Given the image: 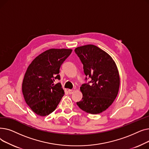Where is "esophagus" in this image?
I'll return each mask as SVG.
<instances>
[{"label":"esophagus","instance_id":"34e87169","mask_svg":"<svg viewBox=\"0 0 149 149\" xmlns=\"http://www.w3.org/2000/svg\"><path fill=\"white\" fill-rule=\"evenodd\" d=\"M74 91H75V90H74V89H69V90H68V92H69V94H72V93H74Z\"/></svg>","mask_w":149,"mask_h":149}]
</instances>
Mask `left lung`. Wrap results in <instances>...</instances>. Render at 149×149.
I'll use <instances>...</instances> for the list:
<instances>
[{"mask_svg": "<svg viewBox=\"0 0 149 149\" xmlns=\"http://www.w3.org/2000/svg\"><path fill=\"white\" fill-rule=\"evenodd\" d=\"M75 52L83 65L85 80L91 79L80 87L83 98L77 104L87 113L103 112L112 104L119 91L115 63L107 53L93 45L78 47Z\"/></svg>", "mask_w": 149, "mask_h": 149, "instance_id": "8db88e82", "label": "left lung"}]
</instances>
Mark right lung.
I'll use <instances>...</instances> for the list:
<instances>
[{
    "label": "right lung",
    "mask_w": 149,
    "mask_h": 149,
    "mask_svg": "<svg viewBox=\"0 0 149 149\" xmlns=\"http://www.w3.org/2000/svg\"><path fill=\"white\" fill-rule=\"evenodd\" d=\"M72 49H51L36 57L29 65L22 83L26 104L36 114L46 116L55 111L64 95L60 80V68Z\"/></svg>",
    "instance_id": "add662e5"
}]
</instances>
